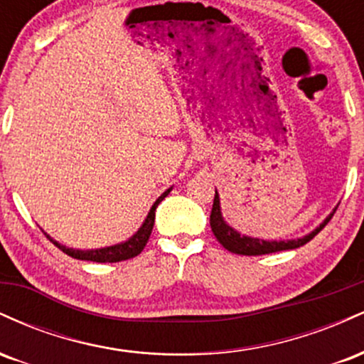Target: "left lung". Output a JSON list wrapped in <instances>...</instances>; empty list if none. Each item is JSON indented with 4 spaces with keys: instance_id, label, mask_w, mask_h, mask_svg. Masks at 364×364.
<instances>
[{
    "instance_id": "8db88e82",
    "label": "left lung",
    "mask_w": 364,
    "mask_h": 364,
    "mask_svg": "<svg viewBox=\"0 0 364 364\" xmlns=\"http://www.w3.org/2000/svg\"><path fill=\"white\" fill-rule=\"evenodd\" d=\"M336 214V210L330 214L327 219L321 223L315 231H311L310 235L298 237V240H287V241H267V240H260V237H250L241 235V232L235 231L229 224H225L223 214H220V200L219 195H217L215 190V196H214V205H212V212H210V228L214 236L217 237L220 245L224 246L228 252L231 253H237V255H267V253H275V252H282V250H294L299 248V246L306 245L308 241H311L321 229L327 225V223L332 219V215Z\"/></svg>"
}]
</instances>
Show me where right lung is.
I'll use <instances>...</instances> for the list:
<instances>
[{"mask_svg": "<svg viewBox=\"0 0 364 364\" xmlns=\"http://www.w3.org/2000/svg\"><path fill=\"white\" fill-rule=\"evenodd\" d=\"M171 190H173V188H169V190H166L164 193L159 196V198L156 200V203H154L152 208H150L147 219H145L144 224L140 225L139 231L129 237L128 241H124V243L106 246V248H99V250H73V248H66V246L60 245L58 241H54L51 236L46 235V232L44 235L48 236L49 240H51L63 253H66L68 257H72V258H77V260H89V262H97V263H114V262H121V260H128V258H133V257H136V255H140L141 250L145 248V245H147V241L150 237V232H152V228H154L156 208L159 203H161L162 200L169 195Z\"/></svg>", "mask_w": 364, "mask_h": 364, "instance_id": "right-lung-1", "label": "right lung"}]
</instances>
